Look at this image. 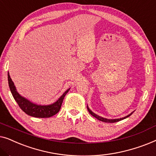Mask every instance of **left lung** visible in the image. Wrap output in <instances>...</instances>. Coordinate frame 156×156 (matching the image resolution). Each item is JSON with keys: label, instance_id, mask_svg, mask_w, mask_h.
<instances>
[{"label": "left lung", "instance_id": "8db88e82", "mask_svg": "<svg viewBox=\"0 0 156 156\" xmlns=\"http://www.w3.org/2000/svg\"><path fill=\"white\" fill-rule=\"evenodd\" d=\"M87 110H88L89 113L91 115V116H93L94 117H95V118L97 119L98 120H99V121H103V122H106V123H115V122H117V121H121V120H123V119H124L126 118H127V117L130 116L132 114V113H131V114H130L129 115H128V116L123 117V118H121V119H106L105 118H103V117H101V116H98V115H97V114H95L94 113H93L90 109H89L88 106H87Z\"/></svg>", "mask_w": 156, "mask_h": 156}]
</instances>
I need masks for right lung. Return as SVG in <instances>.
<instances>
[{
  "label": "right lung",
  "mask_w": 156,
  "mask_h": 156,
  "mask_svg": "<svg viewBox=\"0 0 156 156\" xmlns=\"http://www.w3.org/2000/svg\"><path fill=\"white\" fill-rule=\"evenodd\" d=\"M8 84L11 91L12 97L16 100L17 103L20 108L24 112L25 114H27L29 116L37 117V118H49L54 116L59 112L60 109L62 104L63 99L65 98V95L69 91V89H67L62 95L59 97V99L57 100L54 104H50L48 106H41V105H36L35 104L31 103L30 101L25 99V98L21 97V96L16 91V87L14 86V83L12 82L11 78L9 75V73L8 72Z\"/></svg>",
  "instance_id": "obj_1"
}]
</instances>
